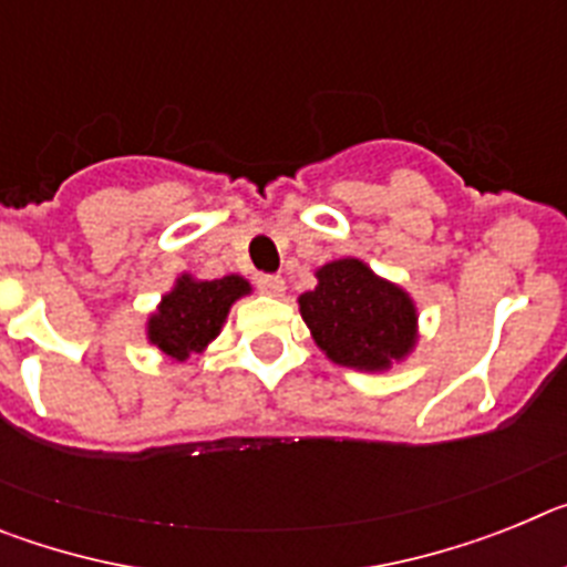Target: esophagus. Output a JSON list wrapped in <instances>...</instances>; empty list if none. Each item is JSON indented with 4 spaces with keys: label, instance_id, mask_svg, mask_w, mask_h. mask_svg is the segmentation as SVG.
<instances>
[{
    "label": "esophagus",
    "instance_id": "1",
    "mask_svg": "<svg viewBox=\"0 0 567 567\" xmlns=\"http://www.w3.org/2000/svg\"><path fill=\"white\" fill-rule=\"evenodd\" d=\"M255 287L264 295H280L284 292V278H280V275H258V278H255Z\"/></svg>",
    "mask_w": 567,
    "mask_h": 567
}]
</instances>
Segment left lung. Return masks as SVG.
I'll return each instance as SVG.
<instances>
[{
	"mask_svg": "<svg viewBox=\"0 0 567 567\" xmlns=\"http://www.w3.org/2000/svg\"><path fill=\"white\" fill-rule=\"evenodd\" d=\"M300 315L315 343L352 369L378 372L414 346L417 318L409 295L354 258L318 269V287L300 295Z\"/></svg>",
	"mask_w": 567,
	"mask_h": 567,
	"instance_id": "obj_1",
	"label": "left lung"
}]
</instances>
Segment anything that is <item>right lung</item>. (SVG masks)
Listing matches in <instances>:
<instances>
[{
	"label": "right lung",
	"mask_w": 567,
	"mask_h": 567,
	"mask_svg": "<svg viewBox=\"0 0 567 567\" xmlns=\"http://www.w3.org/2000/svg\"><path fill=\"white\" fill-rule=\"evenodd\" d=\"M247 292L249 284L238 275L218 280H193L184 275L173 292L164 295L162 309L150 318V340L175 360L202 352L221 332L233 300Z\"/></svg>",
	"instance_id": "add662e5"
}]
</instances>
